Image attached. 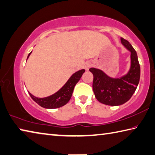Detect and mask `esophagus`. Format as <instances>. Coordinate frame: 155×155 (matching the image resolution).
Instances as JSON below:
<instances>
[{
  "mask_svg": "<svg viewBox=\"0 0 155 155\" xmlns=\"http://www.w3.org/2000/svg\"><path fill=\"white\" fill-rule=\"evenodd\" d=\"M91 66V62H89V61H87V62L85 64V68L86 70H88Z\"/></svg>",
  "mask_w": 155,
  "mask_h": 155,
  "instance_id": "esophagus-1",
  "label": "esophagus"
}]
</instances>
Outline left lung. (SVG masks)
<instances>
[{"label": "left lung", "instance_id": "obj_1", "mask_svg": "<svg viewBox=\"0 0 155 155\" xmlns=\"http://www.w3.org/2000/svg\"><path fill=\"white\" fill-rule=\"evenodd\" d=\"M120 41L131 52L130 69L125 75L112 78L100 69H89L94 75L93 90L96 99L104 104L112 106L127 102L136 90L140 78V66L136 51L129 41L123 38H120Z\"/></svg>", "mask_w": 155, "mask_h": 155}]
</instances>
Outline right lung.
<instances>
[{"label":"right lung","mask_w":155,"mask_h":155,"mask_svg":"<svg viewBox=\"0 0 155 155\" xmlns=\"http://www.w3.org/2000/svg\"><path fill=\"white\" fill-rule=\"evenodd\" d=\"M31 53L32 52H30L28 55L27 60L28 59ZM85 71V70L82 69L74 73L65 83V85L59 91L55 93L54 94L50 95V96L40 98L34 96L29 91L28 93L32 99L43 108L49 109L60 108V107L66 105L69 102L72 97L73 90H74L76 84L79 81L80 78Z\"/></svg>","instance_id":"obj_1"}]
</instances>
